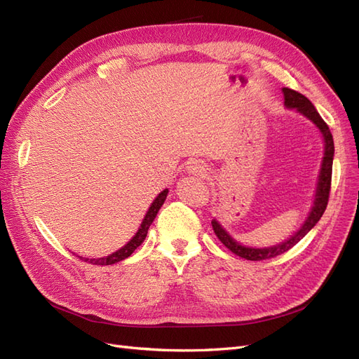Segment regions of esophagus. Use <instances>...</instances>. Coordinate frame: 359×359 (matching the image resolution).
I'll return each mask as SVG.
<instances>
[{"label": "esophagus", "mask_w": 359, "mask_h": 359, "mask_svg": "<svg viewBox=\"0 0 359 359\" xmlns=\"http://www.w3.org/2000/svg\"><path fill=\"white\" fill-rule=\"evenodd\" d=\"M187 172L193 173V175H203V173L206 172L205 163L201 160H190L187 163Z\"/></svg>", "instance_id": "esophagus-1"}]
</instances>
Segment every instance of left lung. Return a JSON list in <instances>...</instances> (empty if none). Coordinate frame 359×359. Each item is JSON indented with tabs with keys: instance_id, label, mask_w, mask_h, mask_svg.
I'll list each match as a JSON object with an SVG mask.
<instances>
[{
	"instance_id": "obj_1",
	"label": "left lung",
	"mask_w": 359,
	"mask_h": 359,
	"mask_svg": "<svg viewBox=\"0 0 359 359\" xmlns=\"http://www.w3.org/2000/svg\"><path fill=\"white\" fill-rule=\"evenodd\" d=\"M285 97V107L286 109H295L298 114H301L304 118H307L310 123L314 124L319 130V133L323 139V157L320 163V169H319V175L316 181V190H314L313 194V203L310 206V211L306 217V220L302 222V224L298 227L295 233H292L287 240L281 241L276 245H269V247H250L244 245L240 241H236L235 238L226 231V227L217 220L212 219L211 224L212 229L217 235V238L231 250L232 253L236 256L244 257L247 260H264V259H271L276 257L278 255H283L287 252L289 248H292L295 244H298L304 236H306L316 223L320 220V217L323 215L325 210H327L328 205V198H330V189H331V175H332V160H334V140L332 135L330 132V127L327 123L320 118L319 112L316 111V107L313 106V103L307 99L306 95H302L297 91L283 88L281 90Z\"/></svg>"
}]
</instances>
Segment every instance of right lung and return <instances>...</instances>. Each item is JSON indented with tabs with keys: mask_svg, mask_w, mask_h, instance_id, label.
Instances as JSON below:
<instances>
[{
	"mask_svg": "<svg viewBox=\"0 0 359 359\" xmlns=\"http://www.w3.org/2000/svg\"><path fill=\"white\" fill-rule=\"evenodd\" d=\"M168 193H169V190L165 189V190L160 191L157 194V198L153 201V203L149 205V208H148V211H147V214L144 217L142 223H140V226L137 227V232L132 236V240H130L126 245H123L121 248H118L116 252L111 253L109 256H104V257H97V259L95 257L94 259L82 257V256H78V257H81L82 260H85V262H90L93 265H114L116 262H121V260L127 259L140 244L144 243V240L147 238L149 226H151V223L154 222L158 210L161 208V205L165 203V201L168 198Z\"/></svg>",
	"mask_w": 359,
	"mask_h": 359,
	"instance_id": "add662e5",
	"label": "right lung"
}]
</instances>
